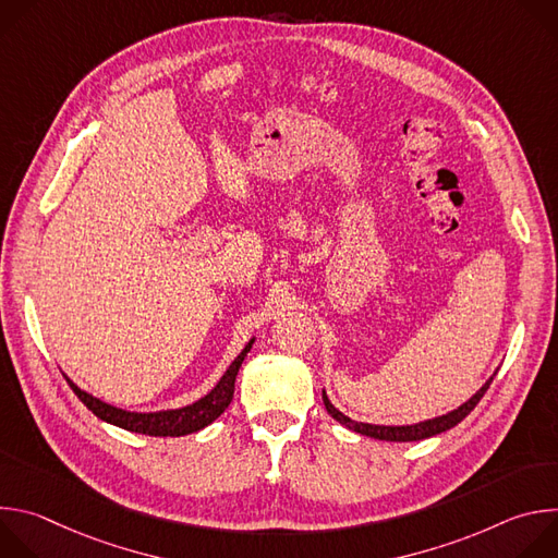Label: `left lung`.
<instances>
[{
  "mask_svg": "<svg viewBox=\"0 0 558 558\" xmlns=\"http://www.w3.org/2000/svg\"><path fill=\"white\" fill-rule=\"evenodd\" d=\"M495 375L476 390L470 400L465 404H461L457 411L448 413V415H441V417H435V420H428V422H420V424H413V426H375V424H362V422H353L351 417L342 415L331 402L327 392H323V400H325V407L329 411V415L340 422L342 426L360 433V435H366V437H373V439H381V441H417V439H426V437H433V435H439V433H446L450 430L452 426H457L463 417L470 415V411L482 402V397L486 395V390L490 388Z\"/></svg>",
  "mask_w": 558,
  "mask_h": 558,
  "instance_id": "8db88e82",
  "label": "left lung"
}]
</instances>
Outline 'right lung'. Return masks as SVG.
<instances>
[{"label":"right lung","instance_id":"obj_1","mask_svg":"<svg viewBox=\"0 0 558 558\" xmlns=\"http://www.w3.org/2000/svg\"><path fill=\"white\" fill-rule=\"evenodd\" d=\"M254 340L243 349V353L238 355L231 366L227 368V373L220 377V381L214 386L211 392H207L203 400H198L192 407L179 409V411H161V413H128L121 409H114L97 397L88 395L86 390H82L78 386H74L70 379V388L74 390V395L82 400L88 411H93L99 420L114 424L119 428L132 430V433H141V435H151V437H181V435H190L196 433L205 426H209L216 417H220L225 413V409L231 404L233 397V384H235V375L238 368H241L245 355L250 353Z\"/></svg>","mask_w":558,"mask_h":558}]
</instances>
